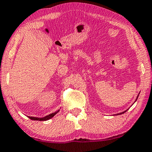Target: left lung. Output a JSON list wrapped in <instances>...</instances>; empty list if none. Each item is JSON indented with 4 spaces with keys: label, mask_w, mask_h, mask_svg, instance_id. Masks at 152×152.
<instances>
[{
    "label": "left lung",
    "mask_w": 152,
    "mask_h": 152,
    "mask_svg": "<svg viewBox=\"0 0 152 152\" xmlns=\"http://www.w3.org/2000/svg\"><path fill=\"white\" fill-rule=\"evenodd\" d=\"M138 98V97H137ZM127 110H126V111H124V112H123V113H119V114H118V115H120V114H123V113H126V111H127Z\"/></svg>",
    "instance_id": "8db88e82"
}]
</instances>
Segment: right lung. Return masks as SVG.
<instances>
[{
	"label": "right lung",
	"mask_w": 152,
	"mask_h": 152,
	"mask_svg": "<svg viewBox=\"0 0 152 152\" xmlns=\"http://www.w3.org/2000/svg\"><path fill=\"white\" fill-rule=\"evenodd\" d=\"M59 112V110L56 111V113H51V114H50L49 115H47L45 117H44V118H34V117H29L31 120H33V121H48V120L50 119V118H53V116L56 115V114H57V113Z\"/></svg>",
	"instance_id": "1"
}]
</instances>
